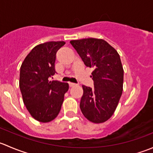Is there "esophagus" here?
Returning <instances> with one entry per match:
<instances>
[{
  "instance_id": "1",
  "label": "esophagus",
  "mask_w": 153,
  "mask_h": 153,
  "mask_svg": "<svg viewBox=\"0 0 153 153\" xmlns=\"http://www.w3.org/2000/svg\"><path fill=\"white\" fill-rule=\"evenodd\" d=\"M69 87H73V86H75L76 84H74V83H69Z\"/></svg>"
}]
</instances>
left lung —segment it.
Masks as SVG:
<instances>
[{"label":"left lung","mask_w":153,"mask_h":153,"mask_svg":"<svg viewBox=\"0 0 153 153\" xmlns=\"http://www.w3.org/2000/svg\"><path fill=\"white\" fill-rule=\"evenodd\" d=\"M70 44L92 72L94 87L82 86L80 108L83 115L95 124L104 123L115 112L122 95L124 69L119 54L103 39L84 38Z\"/></svg>","instance_id":"left-lung-1"}]
</instances>
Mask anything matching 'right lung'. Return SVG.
<instances>
[{"label": "right lung", "instance_id": "add662e5", "mask_svg": "<svg viewBox=\"0 0 153 153\" xmlns=\"http://www.w3.org/2000/svg\"><path fill=\"white\" fill-rule=\"evenodd\" d=\"M64 41H49L32 49L22 63L19 86L27 110L35 120L47 123L59 114L67 83L49 81L55 72V62L58 49Z\"/></svg>", "mask_w": 153, "mask_h": 153}]
</instances>
